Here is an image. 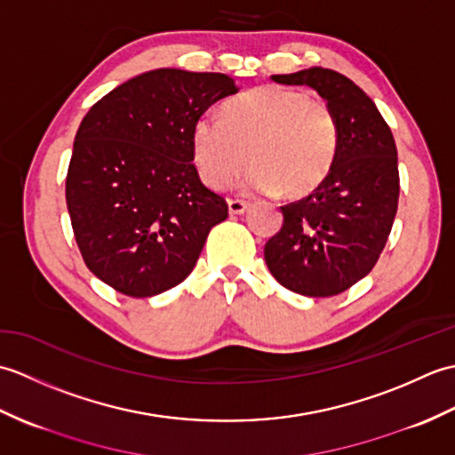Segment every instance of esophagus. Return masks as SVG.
<instances>
[{
  "instance_id": "1",
  "label": "esophagus",
  "mask_w": 455,
  "mask_h": 455,
  "mask_svg": "<svg viewBox=\"0 0 455 455\" xmlns=\"http://www.w3.org/2000/svg\"><path fill=\"white\" fill-rule=\"evenodd\" d=\"M248 203L240 201V199H228V212L230 215H244L248 211Z\"/></svg>"
}]
</instances>
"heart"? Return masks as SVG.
I'll return each instance as SVG.
<instances>
[{
    "mask_svg": "<svg viewBox=\"0 0 455 455\" xmlns=\"http://www.w3.org/2000/svg\"><path fill=\"white\" fill-rule=\"evenodd\" d=\"M338 148L326 101L285 85H258L225 105V119L201 115L191 129V154L211 189L230 186L250 162L244 189L301 199L323 186Z\"/></svg>",
    "mask_w": 455,
    "mask_h": 455,
    "instance_id": "heart-1",
    "label": "heart"
}]
</instances>
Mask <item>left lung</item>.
<instances>
[{
	"instance_id": "1",
	"label": "left lung",
	"mask_w": 455,
	"mask_h": 455,
	"mask_svg": "<svg viewBox=\"0 0 455 455\" xmlns=\"http://www.w3.org/2000/svg\"><path fill=\"white\" fill-rule=\"evenodd\" d=\"M272 80L321 95L338 148L323 186L282 207L283 227L267 240L266 264L289 291L338 295L371 272L387 243L399 203L397 147L375 103L346 76L313 66Z\"/></svg>"
}]
</instances>
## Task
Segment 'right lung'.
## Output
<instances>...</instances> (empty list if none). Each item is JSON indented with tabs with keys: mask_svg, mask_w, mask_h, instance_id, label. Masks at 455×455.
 <instances>
[{
	"mask_svg": "<svg viewBox=\"0 0 455 455\" xmlns=\"http://www.w3.org/2000/svg\"><path fill=\"white\" fill-rule=\"evenodd\" d=\"M236 92L227 74L158 68L117 85L82 119L66 205L84 262L103 283L154 297L196 267L228 205L191 164V129Z\"/></svg>",
	"mask_w": 455,
	"mask_h": 455,
	"instance_id": "obj_1",
	"label": "right lung"
}]
</instances>
